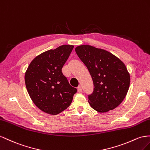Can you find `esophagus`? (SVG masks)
<instances>
[{
    "label": "esophagus",
    "mask_w": 150,
    "mask_h": 150,
    "mask_svg": "<svg viewBox=\"0 0 150 150\" xmlns=\"http://www.w3.org/2000/svg\"><path fill=\"white\" fill-rule=\"evenodd\" d=\"M77 91H78V92H79V93H81L82 92V87L81 86H79V87H78V88H77Z\"/></svg>",
    "instance_id": "obj_1"
}]
</instances>
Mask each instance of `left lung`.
Returning <instances> with one entry per match:
<instances>
[{
	"mask_svg": "<svg viewBox=\"0 0 150 150\" xmlns=\"http://www.w3.org/2000/svg\"><path fill=\"white\" fill-rule=\"evenodd\" d=\"M76 53L87 67L93 83L88 103L99 112H107L125 99L130 85V75L120 59L109 51L91 45H80Z\"/></svg>",
	"mask_w": 150,
	"mask_h": 150,
	"instance_id": "8db88e82",
	"label": "left lung"
}]
</instances>
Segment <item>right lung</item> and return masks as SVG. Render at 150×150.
<instances>
[{"label": "right lung", "instance_id": "add662e5", "mask_svg": "<svg viewBox=\"0 0 150 150\" xmlns=\"http://www.w3.org/2000/svg\"><path fill=\"white\" fill-rule=\"evenodd\" d=\"M74 46L62 45L38 55L25 73L29 95L38 108L57 115L71 104L76 88L71 87L62 72Z\"/></svg>", "mask_w": 150, "mask_h": 150}]
</instances>
